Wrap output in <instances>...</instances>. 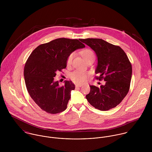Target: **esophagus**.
<instances>
[{
	"label": "esophagus",
	"mask_w": 152,
	"mask_h": 152,
	"mask_svg": "<svg viewBox=\"0 0 152 152\" xmlns=\"http://www.w3.org/2000/svg\"><path fill=\"white\" fill-rule=\"evenodd\" d=\"M82 86H83V85H81V84H75L76 88H79V87H81Z\"/></svg>",
	"instance_id": "1"
}]
</instances>
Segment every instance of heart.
Wrapping results in <instances>:
<instances>
[{
    "instance_id": "b5f03b06",
    "label": "heart",
    "mask_w": 152,
    "mask_h": 152,
    "mask_svg": "<svg viewBox=\"0 0 152 152\" xmlns=\"http://www.w3.org/2000/svg\"><path fill=\"white\" fill-rule=\"evenodd\" d=\"M81 56L84 58V59L87 61V60L91 57H94V53L89 49H86L83 50L81 52ZM74 56V53H71L67 57L66 59V65H69L71 64L72 58ZM91 73L88 71H74L72 72L70 75V78L71 80L77 84H83L86 83L88 78L90 77Z\"/></svg>"
}]
</instances>
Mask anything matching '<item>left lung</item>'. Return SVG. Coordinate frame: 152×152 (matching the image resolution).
<instances>
[{
	"label": "left lung",
	"mask_w": 152,
	"mask_h": 152,
	"mask_svg": "<svg viewBox=\"0 0 152 152\" xmlns=\"http://www.w3.org/2000/svg\"><path fill=\"white\" fill-rule=\"evenodd\" d=\"M95 53L98 64L96 79L106 81L104 86H90L86 95L88 102L100 110H108L119 105L126 96L130 87L132 68L125 51L119 47L100 39H81Z\"/></svg>",
	"instance_id": "1"
}]
</instances>
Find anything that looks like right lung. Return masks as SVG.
<instances>
[{"instance_id": "obj_1", "label": "right lung", "mask_w": 152, "mask_h": 152, "mask_svg": "<svg viewBox=\"0 0 152 152\" xmlns=\"http://www.w3.org/2000/svg\"><path fill=\"white\" fill-rule=\"evenodd\" d=\"M80 40L57 39L36 48L28 57L24 68L27 91L42 110L55 114L65 110L75 85L66 81L60 87L54 81L57 72L66 66L68 56L86 46Z\"/></svg>"}]
</instances>
